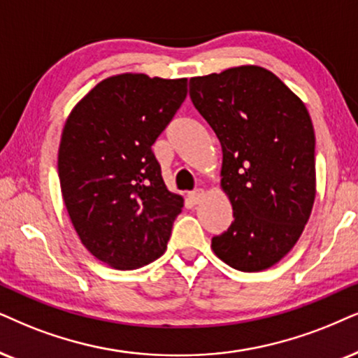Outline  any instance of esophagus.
I'll list each match as a JSON object with an SVG mask.
<instances>
[{
    "label": "esophagus",
    "instance_id": "obj_1",
    "mask_svg": "<svg viewBox=\"0 0 358 358\" xmlns=\"http://www.w3.org/2000/svg\"><path fill=\"white\" fill-rule=\"evenodd\" d=\"M188 198L192 200L193 203H200L203 198H205V189L203 188H198V189H193V192L188 193Z\"/></svg>",
    "mask_w": 358,
    "mask_h": 358
}]
</instances>
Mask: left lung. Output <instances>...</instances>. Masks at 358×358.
I'll list each match as a JSON object with an SVG mask.
<instances>
[{"label":"left lung","mask_w":358,"mask_h":358,"mask_svg":"<svg viewBox=\"0 0 358 358\" xmlns=\"http://www.w3.org/2000/svg\"><path fill=\"white\" fill-rule=\"evenodd\" d=\"M189 97L223 148L221 188L233 205L211 248L244 273L282 259L304 231L315 198V135L309 112L259 66L189 79Z\"/></svg>","instance_id":"obj_1"}]
</instances>
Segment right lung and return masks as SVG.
Returning <instances> with one entry per match:
<instances>
[{
    "instance_id": "add662e5",
    "label": "right lung",
    "mask_w": 358,
    "mask_h": 358,
    "mask_svg": "<svg viewBox=\"0 0 358 358\" xmlns=\"http://www.w3.org/2000/svg\"><path fill=\"white\" fill-rule=\"evenodd\" d=\"M187 97V79L119 74L72 108L57 171L80 241L115 269L164 255L183 198L166 189L152 145Z\"/></svg>"
}]
</instances>
